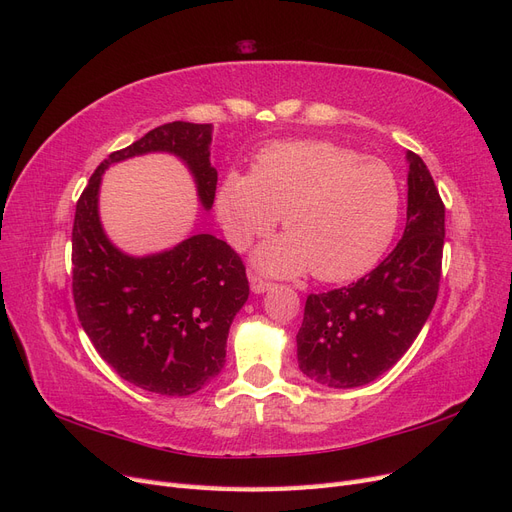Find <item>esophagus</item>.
<instances>
[{
  "label": "esophagus",
  "instance_id": "34e87169",
  "mask_svg": "<svg viewBox=\"0 0 512 512\" xmlns=\"http://www.w3.org/2000/svg\"><path fill=\"white\" fill-rule=\"evenodd\" d=\"M250 284H252V290L256 292V294H260V292H267L273 284L271 282H267L265 277H260V275H250Z\"/></svg>",
  "mask_w": 512,
  "mask_h": 512
}]
</instances>
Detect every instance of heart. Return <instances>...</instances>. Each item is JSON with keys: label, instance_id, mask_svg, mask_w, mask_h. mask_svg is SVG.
<instances>
[{"label": "heart", "instance_id": "b5f03b06", "mask_svg": "<svg viewBox=\"0 0 512 512\" xmlns=\"http://www.w3.org/2000/svg\"><path fill=\"white\" fill-rule=\"evenodd\" d=\"M399 203L386 164L331 141H292L262 151L252 175L228 173L218 215L237 250L265 237L284 215L288 235L262 245L256 265L273 275L312 269L320 282H348L386 252Z\"/></svg>", "mask_w": 512, "mask_h": 512}]
</instances>
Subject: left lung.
<instances>
[{"instance_id":"left-lung-1","label":"left lung","mask_w":512,"mask_h":512,"mask_svg":"<svg viewBox=\"0 0 512 512\" xmlns=\"http://www.w3.org/2000/svg\"><path fill=\"white\" fill-rule=\"evenodd\" d=\"M408 222L380 265L350 286L309 294L297 335L299 369L352 389L391 369L421 333L438 299L444 203L425 162L408 153Z\"/></svg>"}]
</instances>
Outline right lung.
<instances>
[{
    "mask_svg": "<svg viewBox=\"0 0 512 512\" xmlns=\"http://www.w3.org/2000/svg\"><path fill=\"white\" fill-rule=\"evenodd\" d=\"M209 123L173 121L113 151L76 200L72 297L91 344L117 374L158 395H192L220 374L232 318L250 294L245 265L213 235H194L170 252L130 258L108 243L98 220L104 168L147 151H170L194 173L209 209L218 173L209 164Z\"/></svg>",
    "mask_w": 512,
    "mask_h": 512,
    "instance_id": "add662e5",
    "label": "right lung"
}]
</instances>
